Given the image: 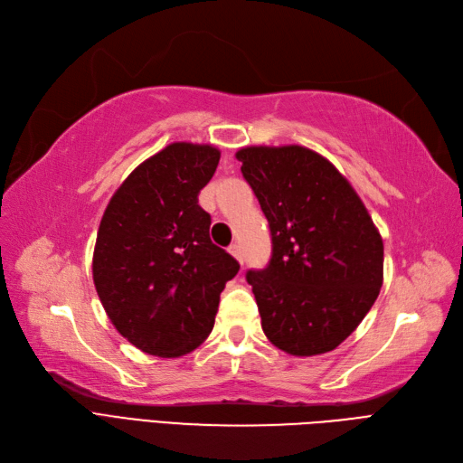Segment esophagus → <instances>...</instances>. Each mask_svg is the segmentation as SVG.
I'll list each match as a JSON object with an SVG mask.
<instances>
[{
	"label": "esophagus",
	"instance_id": "esophagus-1",
	"mask_svg": "<svg viewBox=\"0 0 463 463\" xmlns=\"http://www.w3.org/2000/svg\"><path fill=\"white\" fill-rule=\"evenodd\" d=\"M229 253H231L232 258H236V261L241 263V265L244 263V260H242V248H241V244H236V242H234V244H231V246H229Z\"/></svg>",
	"mask_w": 463,
	"mask_h": 463
}]
</instances>
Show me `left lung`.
Segmentation results:
<instances>
[{
  "label": "left lung",
  "mask_w": 463,
  "mask_h": 463,
  "mask_svg": "<svg viewBox=\"0 0 463 463\" xmlns=\"http://www.w3.org/2000/svg\"><path fill=\"white\" fill-rule=\"evenodd\" d=\"M236 159L271 229L269 265L246 275L265 336L298 357L335 350L381 292L379 229L348 178L306 146H246Z\"/></svg>",
  "instance_id": "left-lung-1"
}]
</instances>
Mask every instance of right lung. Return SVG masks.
Masks as SVG:
<instances>
[{"label": "right lung", "mask_w": 463, "mask_h": 463, "mask_svg": "<svg viewBox=\"0 0 463 463\" xmlns=\"http://www.w3.org/2000/svg\"><path fill=\"white\" fill-rule=\"evenodd\" d=\"M221 152L173 142L115 190L92 258L94 287L118 335L138 350L181 357L210 336L219 298L241 265L210 238L198 205Z\"/></svg>", "instance_id": "right-lung-1"}]
</instances>
